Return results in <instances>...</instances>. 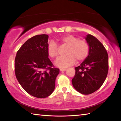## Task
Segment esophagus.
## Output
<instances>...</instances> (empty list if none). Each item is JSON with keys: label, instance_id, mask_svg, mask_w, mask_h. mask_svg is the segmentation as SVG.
Instances as JSON below:
<instances>
[{"label": "esophagus", "instance_id": "esophagus-1", "mask_svg": "<svg viewBox=\"0 0 121 121\" xmlns=\"http://www.w3.org/2000/svg\"><path fill=\"white\" fill-rule=\"evenodd\" d=\"M66 70H67L66 68H60V71H65Z\"/></svg>", "mask_w": 121, "mask_h": 121}]
</instances>
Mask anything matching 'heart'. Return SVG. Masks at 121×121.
<instances>
[{
	"mask_svg": "<svg viewBox=\"0 0 121 121\" xmlns=\"http://www.w3.org/2000/svg\"><path fill=\"white\" fill-rule=\"evenodd\" d=\"M63 45L68 47L65 52V57L58 58L55 62L56 66L60 68H66L73 65L76 61L77 63L84 60L89 53V45L85 40H79L73 35H67L61 39ZM48 56L51 58H56L59 53L56 43L51 41L47 48Z\"/></svg>",
	"mask_w": 121,
	"mask_h": 121,
	"instance_id": "b5f03b06",
	"label": "heart"
}]
</instances>
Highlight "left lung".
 I'll return each instance as SVG.
<instances>
[{
  "mask_svg": "<svg viewBox=\"0 0 121 121\" xmlns=\"http://www.w3.org/2000/svg\"><path fill=\"white\" fill-rule=\"evenodd\" d=\"M89 45V53L83 62L75 68L72 79L73 87L83 95H90L103 84L108 71V56L105 47L95 37L88 34L85 37Z\"/></svg>",
  "mask_w": 121,
  "mask_h": 121,
  "instance_id": "obj_1",
  "label": "left lung"
}]
</instances>
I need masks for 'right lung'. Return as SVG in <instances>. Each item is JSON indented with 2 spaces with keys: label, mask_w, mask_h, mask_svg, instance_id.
Returning <instances> with one entry per match:
<instances>
[{
  "label": "right lung",
  "mask_w": 121,
  "mask_h": 121,
  "mask_svg": "<svg viewBox=\"0 0 121 121\" xmlns=\"http://www.w3.org/2000/svg\"><path fill=\"white\" fill-rule=\"evenodd\" d=\"M48 35L35 36L24 43L16 53L15 73L20 84L26 92L38 98L52 93L59 69L53 68L48 58Z\"/></svg>",
  "instance_id": "right-lung-1"
}]
</instances>
